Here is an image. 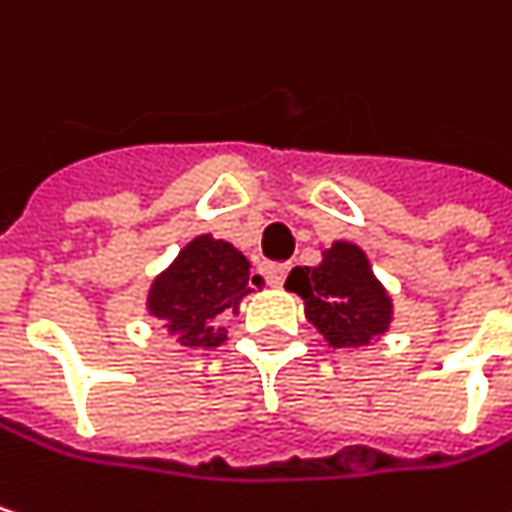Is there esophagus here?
<instances>
[{
    "instance_id": "1",
    "label": "esophagus",
    "mask_w": 512,
    "mask_h": 512,
    "mask_svg": "<svg viewBox=\"0 0 512 512\" xmlns=\"http://www.w3.org/2000/svg\"><path fill=\"white\" fill-rule=\"evenodd\" d=\"M262 274L268 279V285L279 288V285L285 282V276H288V265H285V262H265V265H262Z\"/></svg>"
}]
</instances>
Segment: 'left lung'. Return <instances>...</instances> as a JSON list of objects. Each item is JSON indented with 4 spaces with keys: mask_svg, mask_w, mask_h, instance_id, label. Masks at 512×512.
I'll use <instances>...</instances> for the list:
<instances>
[{
    "mask_svg": "<svg viewBox=\"0 0 512 512\" xmlns=\"http://www.w3.org/2000/svg\"><path fill=\"white\" fill-rule=\"evenodd\" d=\"M285 288L300 294L309 323L329 347H367L387 332L393 303L370 271L367 253L349 241L323 250L317 268H294Z\"/></svg>",
    "mask_w": 512,
    "mask_h": 512,
    "instance_id": "left-lung-1",
    "label": "left lung"
}]
</instances>
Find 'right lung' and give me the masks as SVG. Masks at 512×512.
<instances>
[{"label": "right lung", "mask_w": 512, "mask_h": 512, "mask_svg": "<svg viewBox=\"0 0 512 512\" xmlns=\"http://www.w3.org/2000/svg\"><path fill=\"white\" fill-rule=\"evenodd\" d=\"M259 282L262 276H250V262L230 241L198 236L154 279L148 311L183 347H218L227 338L221 320L236 314Z\"/></svg>", "instance_id": "1"}]
</instances>
